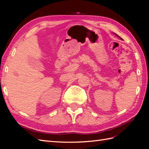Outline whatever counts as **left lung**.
<instances>
[{
	"mask_svg": "<svg viewBox=\"0 0 149 149\" xmlns=\"http://www.w3.org/2000/svg\"><path fill=\"white\" fill-rule=\"evenodd\" d=\"M115 35H116V36H118V35H117V34H115ZM118 37L120 38H120V36H118ZM121 39H122V38H121Z\"/></svg>",
	"mask_w": 149,
	"mask_h": 149,
	"instance_id": "left-lung-1",
	"label": "left lung"
}]
</instances>
